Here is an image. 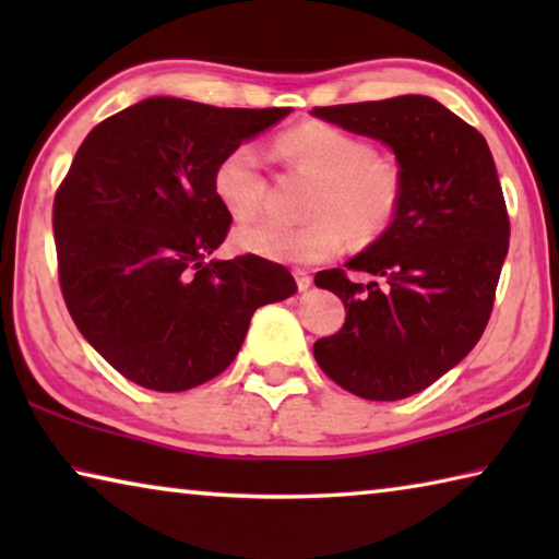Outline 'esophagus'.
<instances>
[{
  "mask_svg": "<svg viewBox=\"0 0 559 559\" xmlns=\"http://www.w3.org/2000/svg\"><path fill=\"white\" fill-rule=\"evenodd\" d=\"M293 276H296V283H298L300 290H308L310 283H313V276H310L306 269H296V271H293Z\"/></svg>",
  "mask_w": 559,
  "mask_h": 559,
  "instance_id": "34e87169",
  "label": "esophagus"
}]
</instances>
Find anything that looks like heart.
<instances>
[{
	"mask_svg": "<svg viewBox=\"0 0 559 559\" xmlns=\"http://www.w3.org/2000/svg\"><path fill=\"white\" fill-rule=\"evenodd\" d=\"M278 150L318 179L306 204L310 222L243 224L234 231L241 251L278 263H320L343 249L345 234L355 243H370L392 224L402 179L390 163L377 159L367 140L330 122H302L283 132ZM212 189L234 219H251L266 194L259 150L241 143L224 153L214 167Z\"/></svg>",
	"mask_w": 559,
	"mask_h": 559,
	"instance_id": "obj_1",
	"label": "heart"
}]
</instances>
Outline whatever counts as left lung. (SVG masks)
I'll list each match as a JSON object with an SVG mask.
<instances>
[{
  "instance_id": "obj_1",
  "label": "left lung",
  "mask_w": 559,
  "mask_h": 559,
  "mask_svg": "<svg viewBox=\"0 0 559 559\" xmlns=\"http://www.w3.org/2000/svg\"><path fill=\"white\" fill-rule=\"evenodd\" d=\"M392 150L402 200L392 224L345 267L382 277L355 284L344 269L316 286L345 302V325L320 337V370L362 400L427 390L466 357L488 325L510 222L486 138L439 100L400 96L310 110Z\"/></svg>"
}]
</instances>
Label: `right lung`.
<instances>
[{"label":"right lung","mask_w":559,"mask_h":559,"mask_svg":"<svg viewBox=\"0 0 559 559\" xmlns=\"http://www.w3.org/2000/svg\"><path fill=\"white\" fill-rule=\"evenodd\" d=\"M290 108L147 98L98 122L53 200L66 308L81 335L145 390L185 392L239 355L253 310L298 290L253 253L206 261L231 214L212 189L224 153Z\"/></svg>","instance_id":"1"}]
</instances>
